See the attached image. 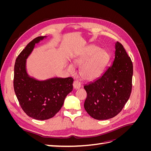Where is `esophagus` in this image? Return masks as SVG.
Segmentation results:
<instances>
[{
    "mask_svg": "<svg viewBox=\"0 0 151 151\" xmlns=\"http://www.w3.org/2000/svg\"><path fill=\"white\" fill-rule=\"evenodd\" d=\"M73 87L75 89H79L81 88V83L78 81H74L73 83Z\"/></svg>",
    "mask_w": 151,
    "mask_h": 151,
    "instance_id": "1",
    "label": "esophagus"
}]
</instances>
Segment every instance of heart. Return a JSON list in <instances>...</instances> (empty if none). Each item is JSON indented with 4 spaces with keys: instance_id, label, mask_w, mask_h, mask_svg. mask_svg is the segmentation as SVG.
<instances>
[{
    "instance_id": "1",
    "label": "heart",
    "mask_w": 151,
    "mask_h": 151,
    "mask_svg": "<svg viewBox=\"0 0 151 151\" xmlns=\"http://www.w3.org/2000/svg\"><path fill=\"white\" fill-rule=\"evenodd\" d=\"M96 45H90L78 57L73 60V65L81 67L79 73L84 79L92 80L98 77L107 62L108 55L106 51ZM71 70L72 68L69 67Z\"/></svg>"
}]
</instances>
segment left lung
<instances>
[{
    "mask_svg": "<svg viewBox=\"0 0 151 151\" xmlns=\"http://www.w3.org/2000/svg\"><path fill=\"white\" fill-rule=\"evenodd\" d=\"M112 64L96 81L85 85L87 98L84 106L96 120H107L116 116L129 100L132 92L133 64L123 45L115 44Z\"/></svg>",
    "mask_w": 151,
    "mask_h": 151,
    "instance_id": "1",
    "label": "left lung"
}]
</instances>
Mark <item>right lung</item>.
<instances>
[{"label": "right lung", "instance_id": "add662e5", "mask_svg": "<svg viewBox=\"0 0 151 151\" xmlns=\"http://www.w3.org/2000/svg\"><path fill=\"white\" fill-rule=\"evenodd\" d=\"M45 36L30 42L17 56L14 65V89L21 108L27 115L38 120L53 117L61 109L67 95L73 89L72 77L44 81L31 78L26 71V59L35 45Z\"/></svg>", "mask_w": 151, "mask_h": 151}]
</instances>
